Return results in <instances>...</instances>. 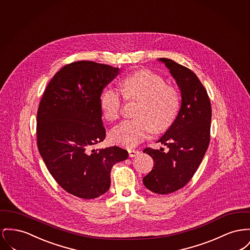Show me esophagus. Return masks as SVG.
Masks as SVG:
<instances>
[{"label": "esophagus", "instance_id": "esophagus-1", "mask_svg": "<svg viewBox=\"0 0 250 250\" xmlns=\"http://www.w3.org/2000/svg\"><path fill=\"white\" fill-rule=\"evenodd\" d=\"M128 154H129V157L130 158H134L136 156H138L140 154V152L138 150H132V149H129L128 150Z\"/></svg>", "mask_w": 250, "mask_h": 250}]
</instances>
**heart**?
Segmentation results:
<instances>
[{"instance_id":"obj_1","label":"heart","mask_w":250,"mask_h":250,"mask_svg":"<svg viewBox=\"0 0 250 250\" xmlns=\"http://www.w3.org/2000/svg\"><path fill=\"white\" fill-rule=\"evenodd\" d=\"M120 88L126 98L141 103L136 112L138 118L124 121L109 133L113 144L135 146L151 129L162 132L174 123L179 109V94L176 88L166 85L162 76L146 70L139 71L124 77ZM100 106L106 120H117L122 109L120 92L114 88L104 89Z\"/></svg>"}]
</instances>
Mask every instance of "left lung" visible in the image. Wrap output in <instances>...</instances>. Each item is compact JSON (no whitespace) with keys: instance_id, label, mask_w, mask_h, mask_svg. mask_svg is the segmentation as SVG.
Returning a JSON list of instances; mask_svg holds the SVG:
<instances>
[{"instance_id":"8db88e82","label":"left lung","mask_w":250,"mask_h":250,"mask_svg":"<svg viewBox=\"0 0 250 250\" xmlns=\"http://www.w3.org/2000/svg\"><path fill=\"white\" fill-rule=\"evenodd\" d=\"M176 80L181 105L174 123L157 141L168 147L146 148L155 162L143 178L148 190L167 194L184 187L196 172L209 144L211 106L207 90L190 69L172 59H159Z\"/></svg>"}]
</instances>
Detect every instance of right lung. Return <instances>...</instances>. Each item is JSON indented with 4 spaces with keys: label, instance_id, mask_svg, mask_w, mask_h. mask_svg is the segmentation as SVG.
<instances>
[{
    "label": "right lung",
    "instance_id": "add662e5",
    "mask_svg": "<svg viewBox=\"0 0 250 250\" xmlns=\"http://www.w3.org/2000/svg\"><path fill=\"white\" fill-rule=\"evenodd\" d=\"M118 74L119 68L93 61L68 64L52 78L40 103V154L59 185L80 198L108 191L112 166L128 158L120 147L92 148L105 138L100 97Z\"/></svg>",
    "mask_w": 250,
    "mask_h": 250
}]
</instances>
